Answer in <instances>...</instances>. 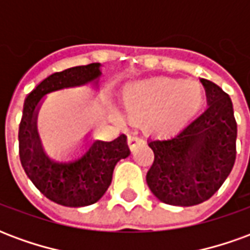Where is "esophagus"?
<instances>
[{"label": "esophagus", "instance_id": "1", "mask_svg": "<svg viewBox=\"0 0 250 250\" xmlns=\"http://www.w3.org/2000/svg\"><path fill=\"white\" fill-rule=\"evenodd\" d=\"M143 143V139H141L139 136L135 135H130L127 138V145L130 147V150H135L136 147Z\"/></svg>", "mask_w": 250, "mask_h": 250}]
</instances>
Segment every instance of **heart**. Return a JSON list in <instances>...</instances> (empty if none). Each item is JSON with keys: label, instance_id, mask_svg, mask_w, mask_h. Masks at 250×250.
Segmentation results:
<instances>
[{"label": "heart", "instance_id": "obj_1", "mask_svg": "<svg viewBox=\"0 0 250 250\" xmlns=\"http://www.w3.org/2000/svg\"><path fill=\"white\" fill-rule=\"evenodd\" d=\"M204 88L198 82L152 77L134 83L123 92L130 112L145 118L147 130H175L186 125L204 104Z\"/></svg>", "mask_w": 250, "mask_h": 250}]
</instances>
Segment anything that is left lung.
Returning <instances> with one entry per match:
<instances>
[{
  "label": "left lung",
  "instance_id": "left-lung-1",
  "mask_svg": "<svg viewBox=\"0 0 250 250\" xmlns=\"http://www.w3.org/2000/svg\"><path fill=\"white\" fill-rule=\"evenodd\" d=\"M209 107L178 135L154 139V162L146 181L159 201L193 206L213 197L236 161L237 123L229 95L201 79Z\"/></svg>",
  "mask_w": 250,
  "mask_h": 250
}]
</instances>
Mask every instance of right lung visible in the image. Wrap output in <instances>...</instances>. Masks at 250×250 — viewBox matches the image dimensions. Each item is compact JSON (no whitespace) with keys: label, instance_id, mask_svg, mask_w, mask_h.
Listing matches in <instances>:
<instances>
[{"label":"right lung","instance_id":"obj_1","mask_svg":"<svg viewBox=\"0 0 250 250\" xmlns=\"http://www.w3.org/2000/svg\"><path fill=\"white\" fill-rule=\"evenodd\" d=\"M99 68V62H92L52 73L25 99L19 131L20 161L36 188L62 206L80 208L98 202L111 185L115 165L130 155L125 134L111 142L96 141L80 159L71 163L53 162L41 147L36 128L41 98L57 89L96 80L100 76Z\"/></svg>","mask_w":250,"mask_h":250}]
</instances>
